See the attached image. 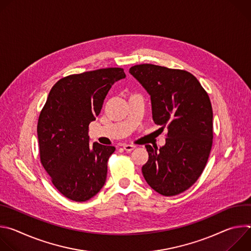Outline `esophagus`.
<instances>
[{"mask_svg": "<svg viewBox=\"0 0 251 251\" xmlns=\"http://www.w3.org/2000/svg\"><path fill=\"white\" fill-rule=\"evenodd\" d=\"M136 147L134 146V145H131V144H125V145H123V149L125 150V151H127V152H131L132 150H134Z\"/></svg>", "mask_w": 251, "mask_h": 251, "instance_id": "esophagus-1", "label": "esophagus"}]
</instances>
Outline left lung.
<instances>
[{"instance_id":"8db88e82","label":"left lung","mask_w":251,"mask_h":251,"mask_svg":"<svg viewBox=\"0 0 251 251\" xmlns=\"http://www.w3.org/2000/svg\"><path fill=\"white\" fill-rule=\"evenodd\" d=\"M130 75L151 97L153 120L167 127L163 147L146 145L149 160L142 167L148 185L160 195L185 192L198 180L212 144V108L199 80L186 70L138 64Z\"/></svg>"}]
</instances>
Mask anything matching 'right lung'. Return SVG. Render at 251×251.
<instances>
[{
	"mask_svg": "<svg viewBox=\"0 0 251 251\" xmlns=\"http://www.w3.org/2000/svg\"><path fill=\"white\" fill-rule=\"evenodd\" d=\"M125 77L122 68H102L61 78L50 91L38 122L41 162L54 187L71 201H88L106 182L107 161L115 148L89 144L87 131L111 86Z\"/></svg>",
	"mask_w": 251,
	"mask_h": 251,
	"instance_id": "obj_1",
	"label": "right lung"
}]
</instances>
